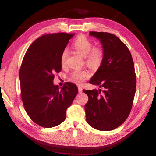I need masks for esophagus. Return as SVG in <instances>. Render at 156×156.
<instances>
[{
  "label": "esophagus",
  "instance_id": "1",
  "mask_svg": "<svg viewBox=\"0 0 156 156\" xmlns=\"http://www.w3.org/2000/svg\"><path fill=\"white\" fill-rule=\"evenodd\" d=\"M78 90H79V92H81L83 91V88L81 86H78Z\"/></svg>",
  "mask_w": 156,
  "mask_h": 156
}]
</instances>
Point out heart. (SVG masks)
Masks as SVG:
<instances>
[{"instance_id": "obj_1", "label": "heart", "mask_w": 156, "mask_h": 156, "mask_svg": "<svg viewBox=\"0 0 156 156\" xmlns=\"http://www.w3.org/2000/svg\"><path fill=\"white\" fill-rule=\"evenodd\" d=\"M92 42L84 36H79L73 44V48L81 56L85 57L86 62L88 66L91 68H98L101 65L103 54L101 49L92 48ZM67 58V51L64 50L60 56L61 65L64 66ZM90 74L87 71L75 70L70 75L69 81L77 84H81L88 79Z\"/></svg>"}]
</instances>
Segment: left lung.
<instances>
[{"instance_id": "1", "label": "left lung", "mask_w": 156, "mask_h": 156, "mask_svg": "<svg viewBox=\"0 0 156 156\" xmlns=\"http://www.w3.org/2000/svg\"><path fill=\"white\" fill-rule=\"evenodd\" d=\"M102 45L103 61L89 83L100 88L83 92L88 101L84 106L87 123L100 131H111L128 117L136 90L134 63L127 46L115 35L90 32Z\"/></svg>"}]
</instances>
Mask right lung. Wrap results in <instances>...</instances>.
Here are the masks:
<instances>
[{"mask_svg":"<svg viewBox=\"0 0 156 156\" xmlns=\"http://www.w3.org/2000/svg\"><path fill=\"white\" fill-rule=\"evenodd\" d=\"M73 34L42 36L30 45L20 72L21 99L25 109L36 124L53 127L66 119V109L78 93L72 83L55 85L54 74L62 69L60 56Z\"/></svg>","mask_w":156,"mask_h":156,"instance_id":"right-lung-1","label":"right lung"}]
</instances>
